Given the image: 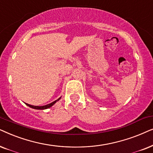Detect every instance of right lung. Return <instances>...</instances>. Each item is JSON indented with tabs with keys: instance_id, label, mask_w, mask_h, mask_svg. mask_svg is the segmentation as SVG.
Here are the masks:
<instances>
[{
	"instance_id": "add662e5",
	"label": "right lung",
	"mask_w": 153,
	"mask_h": 153,
	"mask_svg": "<svg viewBox=\"0 0 153 153\" xmlns=\"http://www.w3.org/2000/svg\"><path fill=\"white\" fill-rule=\"evenodd\" d=\"M61 99V97L60 98H59V99H57V100H56V101H53V102H52V103H49V104H48V105H42V106H38V105H30V104H28V103H26V105H27L28 106H29L30 108H33V109H37V110H45V109H48V108H50V107H52L53 105L54 104V103H55L56 101H58L59 100V99Z\"/></svg>"
}]
</instances>
